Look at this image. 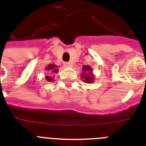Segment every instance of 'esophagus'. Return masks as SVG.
I'll list each match as a JSON object with an SVG mask.
<instances>
[{"mask_svg":"<svg viewBox=\"0 0 146 146\" xmlns=\"http://www.w3.org/2000/svg\"><path fill=\"white\" fill-rule=\"evenodd\" d=\"M64 66H66V67H70V66H71V64L70 63H69V62H64Z\"/></svg>","mask_w":146,"mask_h":146,"instance_id":"1","label":"esophagus"}]
</instances>
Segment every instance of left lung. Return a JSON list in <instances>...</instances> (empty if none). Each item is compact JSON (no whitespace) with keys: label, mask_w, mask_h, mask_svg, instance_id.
<instances>
[{"label":"left lung","mask_w":146,"mask_h":146,"mask_svg":"<svg viewBox=\"0 0 146 146\" xmlns=\"http://www.w3.org/2000/svg\"><path fill=\"white\" fill-rule=\"evenodd\" d=\"M80 76L83 80V82L86 83H92L95 80L93 70L89 65H85L82 66V73Z\"/></svg>","instance_id":"obj_1"}]
</instances>
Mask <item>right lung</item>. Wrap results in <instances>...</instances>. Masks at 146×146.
Instances as JSON below:
<instances>
[{"label": "right lung", "mask_w": 146, "mask_h": 146, "mask_svg": "<svg viewBox=\"0 0 146 146\" xmlns=\"http://www.w3.org/2000/svg\"><path fill=\"white\" fill-rule=\"evenodd\" d=\"M57 67H58V66H57V65H55V64H49L48 66L45 67V70H50V75L46 76H45V80H46L48 82H52L54 78H53V77L52 78L51 77V75H53L54 76V74L58 73Z\"/></svg>", "instance_id": "add662e5"}]
</instances>
